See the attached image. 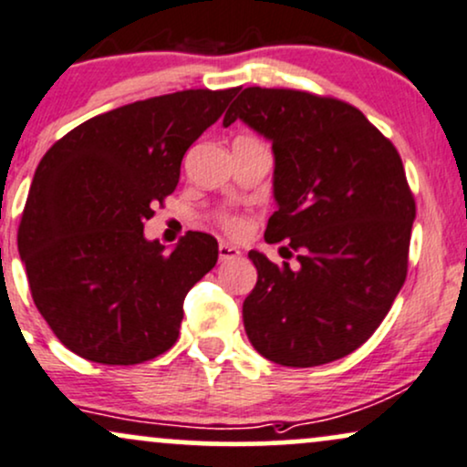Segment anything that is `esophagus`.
<instances>
[{
	"label": "esophagus",
	"instance_id": "obj_1",
	"mask_svg": "<svg viewBox=\"0 0 467 467\" xmlns=\"http://www.w3.org/2000/svg\"><path fill=\"white\" fill-rule=\"evenodd\" d=\"M241 254L239 248H234V245L230 244H219V261H233V258H237Z\"/></svg>",
	"mask_w": 467,
	"mask_h": 467
}]
</instances>
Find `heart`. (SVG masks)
I'll return each mask as SVG.
<instances>
[{"label": "heart", "mask_w": 467, "mask_h": 467, "mask_svg": "<svg viewBox=\"0 0 467 467\" xmlns=\"http://www.w3.org/2000/svg\"><path fill=\"white\" fill-rule=\"evenodd\" d=\"M219 223H222L223 230H228V233H233V234H237L245 228L244 219H241L239 215H230V213H223V215H219Z\"/></svg>", "instance_id": "heart-1"}]
</instances>
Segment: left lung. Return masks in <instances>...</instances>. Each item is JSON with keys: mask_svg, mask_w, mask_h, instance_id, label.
I'll list each match as a JSON object with an SVG mask.
<instances>
[{"mask_svg": "<svg viewBox=\"0 0 467 467\" xmlns=\"http://www.w3.org/2000/svg\"><path fill=\"white\" fill-rule=\"evenodd\" d=\"M237 119L267 137L276 159L265 241L297 252L296 269L248 254L258 280L244 302L245 333L278 365L337 361L374 335L407 280L415 198L400 154L330 95L248 87L223 126Z\"/></svg>", "mask_w": 467, "mask_h": 467, "instance_id": "obj_1", "label": "left lung"}]
</instances>
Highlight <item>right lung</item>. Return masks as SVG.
<instances>
[{
	"label": "right lung",
	"mask_w": 467,
	"mask_h": 467,
	"mask_svg": "<svg viewBox=\"0 0 467 467\" xmlns=\"http://www.w3.org/2000/svg\"><path fill=\"white\" fill-rule=\"evenodd\" d=\"M239 88H187L80 123L38 162L16 245L32 300L60 344L104 365H137L176 344L189 289L217 263V239L173 252L143 237L180 162Z\"/></svg>",
	"instance_id": "right-lung-1"
}]
</instances>
